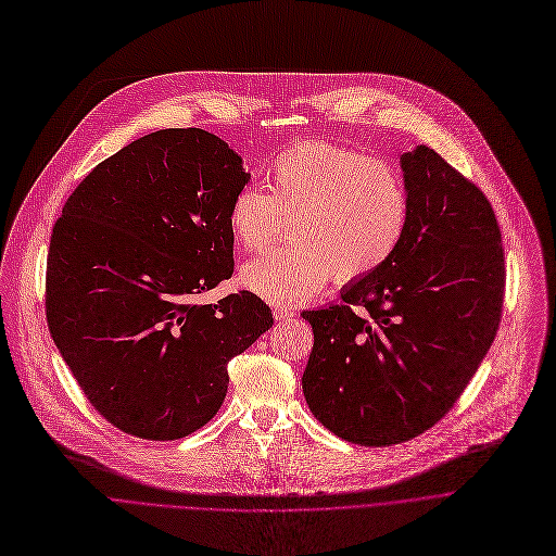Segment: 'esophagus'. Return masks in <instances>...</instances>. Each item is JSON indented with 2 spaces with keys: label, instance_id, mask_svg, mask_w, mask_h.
Returning <instances> with one entry per match:
<instances>
[{
  "label": "esophagus",
  "instance_id": "34e87169",
  "mask_svg": "<svg viewBox=\"0 0 556 556\" xmlns=\"http://www.w3.org/2000/svg\"><path fill=\"white\" fill-rule=\"evenodd\" d=\"M295 313L291 311V308H282V306H276L274 308V317L278 319V321H285V319H289V317H293Z\"/></svg>",
  "mask_w": 556,
  "mask_h": 556
}]
</instances>
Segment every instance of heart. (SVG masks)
I'll list each match as a JSON object with an SVG mask.
<instances>
[{"instance_id": "1", "label": "heart", "mask_w": 556, "mask_h": 556, "mask_svg": "<svg viewBox=\"0 0 556 556\" xmlns=\"http://www.w3.org/2000/svg\"><path fill=\"white\" fill-rule=\"evenodd\" d=\"M409 197L399 170L321 140L278 153L267 166V192L248 186L230 207V232L245 252H263L289 224L291 243L243 265L241 285L291 306L315 298L336 276L357 282L399 250Z\"/></svg>"}]
</instances>
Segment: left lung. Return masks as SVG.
<instances>
[{"instance_id": "obj_1", "label": "left lung", "mask_w": 556, "mask_h": 556, "mask_svg": "<svg viewBox=\"0 0 556 556\" xmlns=\"http://www.w3.org/2000/svg\"><path fill=\"white\" fill-rule=\"evenodd\" d=\"M405 237L342 302L302 311L313 351L302 375L313 416L364 447H390L445 416L491 349L504 250L482 190L433 149L401 155Z\"/></svg>"}]
</instances>
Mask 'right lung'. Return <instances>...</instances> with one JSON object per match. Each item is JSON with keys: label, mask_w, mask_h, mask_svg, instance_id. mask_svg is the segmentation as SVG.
<instances>
[{"label": "right lung", "mask_w": 556, "mask_h": 556, "mask_svg": "<svg viewBox=\"0 0 556 556\" xmlns=\"http://www.w3.org/2000/svg\"><path fill=\"white\" fill-rule=\"evenodd\" d=\"M243 157L203 129H162L100 162L52 230L46 315L89 403L118 429L177 440L228 392V362L274 317L254 293L194 298L235 271Z\"/></svg>", "instance_id": "1"}]
</instances>
